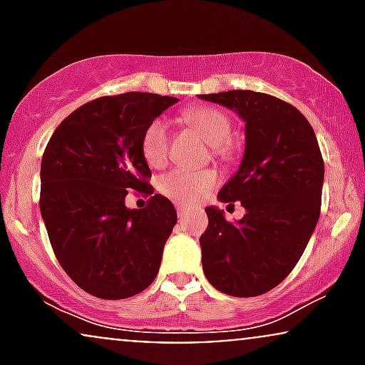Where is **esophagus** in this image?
I'll list each match as a JSON object with an SVG mask.
<instances>
[{"mask_svg":"<svg viewBox=\"0 0 365 365\" xmlns=\"http://www.w3.org/2000/svg\"><path fill=\"white\" fill-rule=\"evenodd\" d=\"M188 211V206L187 204H177V212H178V217H183V215Z\"/></svg>","mask_w":365,"mask_h":365,"instance_id":"1","label":"esophagus"}]
</instances>
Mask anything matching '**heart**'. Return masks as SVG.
<instances>
[{
  "label": "heart",
  "instance_id": "heart-1",
  "mask_svg": "<svg viewBox=\"0 0 365 365\" xmlns=\"http://www.w3.org/2000/svg\"><path fill=\"white\" fill-rule=\"evenodd\" d=\"M183 121L194 128L212 148V156L225 159L228 154V144L232 140L233 125L226 113L216 108L197 106L183 115ZM142 154L153 168H159L166 163L170 154V132L166 123L154 120L148 125L142 135ZM217 175L212 170L190 171L185 168L171 170L159 180V190L163 195L177 202H195L200 197L215 188Z\"/></svg>",
  "mask_w": 365,
  "mask_h": 365
}]
</instances>
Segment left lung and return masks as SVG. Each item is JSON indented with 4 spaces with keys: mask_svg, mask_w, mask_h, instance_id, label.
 Listing matches in <instances>:
<instances>
[{
    "mask_svg": "<svg viewBox=\"0 0 365 365\" xmlns=\"http://www.w3.org/2000/svg\"><path fill=\"white\" fill-rule=\"evenodd\" d=\"M199 98L232 108L245 121L244 159L217 199L228 206L238 200L247 212L226 221L223 211L206 207L204 274L226 295H262L292 273L319 220V144L302 113L274 96L228 91Z\"/></svg>",
    "mask_w": 365,
    "mask_h": 365,
    "instance_id": "1",
    "label": "left lung"
}]
</instances>
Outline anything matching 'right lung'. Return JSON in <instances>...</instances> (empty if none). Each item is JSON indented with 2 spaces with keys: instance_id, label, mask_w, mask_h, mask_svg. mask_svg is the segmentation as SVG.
I'll return each instance as SVG.
<instances>
[{
  "instance_id": "obj_1",
  "label": "right lung",
  "mask_w": 365,
  "mask_h": 365,
  "mask_svg": "<svg viewBox=\"0 0 365 365\" xmlns=\"http://www.w3.org/2000/svg\"><path fill=\"white\" fill-rule=\"evenodd\" d=\"M177 98L125 92L82 104L54 130L41 161V215L65 273L104 300L137 295L156 278L177 225L166 197L153 194L142 154L149 123ZM130 190L150 197L128 210Z\"/></svg>"
}]
</instances>
